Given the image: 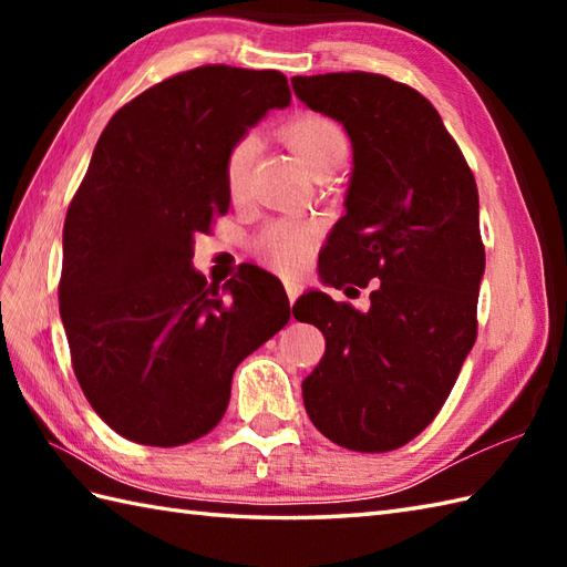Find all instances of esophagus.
Returning a JSON list of instances; mask_svg holds the SVG:
<instances>
[{
	"label": "esophagus",
	"instance_id": "34e87169",
	"mask_svg": "<svg viewBox=\"0 0 567 567\" xmlns=\"http://www.w3.org/2000/svg\"><path fill=\"white\" fill-rule=\"evenodd\" d=\"M285 292H287V299H290V305H295V299L299 297V285L297 282H285Z\"/></svg>",
	"mask_w": 567,
	"mask_h": 567
}]
</instances>
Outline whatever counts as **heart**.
<instances>
[{"instance_id":"1","label":"heart","mask_w":567,"mask_h":567,"mask_svg":"<svg viewBox=\"0 0 567 567\" xmlns=\"http://www.w3.org/2000/svg\"><path fill=\"white\" fill-rule=\"evenodd\" d=\"M282 138L297 155V161L302 163L305 171L315 179L329 171H339L346 163L348 153H351V138H348L346 128L339 122H333L331 116L323 114H299L290 118L282 126ZM252 148H256V141L244 136L234 143L226 155V189L234 199L244 195L246 189ZM315 228L275 224L258 238L256 250L270 268L280 272H295L302 268L309 250L315 248Z\"/></svg>"}]
</instances>
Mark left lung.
<instances>
[{"mask_svg":"<svg viewBox=\"0 0 567 567\" xmlns=\"http://www.w3.org/2000/svg\"><path fill=\"white\" fill-rule=\"evenodd\" d=\"M292 90L336 118L353 148L321 282L380 280L365 311L317 290L295 305V319H311L327 339L302 382L305 406L348 451H394L436 419L475 343L485 275L477 185L439 112L406 84L329 72L292 78Z\"/></svg>","mask_w":567,"mask_h":567,"instance_id":"left-lung-1","label":"left lung"}]
</instances>
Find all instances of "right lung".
Instances as JSON below:
<instances>
[{"instance_id":"right-lung-1","label":"right lung","mask_w":567,"mask_h":567,"mask_svg":"<svg viewBox=\"0 0 567 567\" xmlns=\"http://www.w3.org/2000/svg\"><path fill=\"white\" fill-rule=\"evenodd\" d=\"M277 70L204 65L106 124L63 226L58 299L80 388L104 424L173 449L219 424L240 360L290 321L280 280L195 270V236L228 212L226 155L290 106Z\"/></svg>"}]
</instances>
